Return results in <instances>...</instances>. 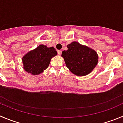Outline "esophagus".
Wrapping results in <instances>:
<instances>
[{
    "label": "esophagus",
    "instance_id": "obj_1",
    "mask_svg": "<svg viewBox=\"0 0 123 123\" xmlns=\"http://www.w3.org/2000/svg\"><path fill=\"white\" fill-rule=\"evenodd\" d=\"M57 53H58V54L60 55L62 54V51H61V50H58L57 51Z\"/></svg>",
    "mask_w": 123,
    "mask_h": 123
}]
</instances>
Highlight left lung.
<instances>
[{
  "instance_id": "8db88e82",
  "label": "left lung",
  "mask_w": 123,
  "mask_h": 123,
  "mask_svg": "<svg viewBox=\"0 0 123 123\" xmlns=\"http://www.w3.org/2000/svg\"><path fill=\"white\" fill-rule=\"evenodd\" d=\"M67 47L68 49L63 51L62 56L67 67L74 75H87L97 65L99 56L94 49L77 41H73Z\"/></svg>"
}]
</instances>
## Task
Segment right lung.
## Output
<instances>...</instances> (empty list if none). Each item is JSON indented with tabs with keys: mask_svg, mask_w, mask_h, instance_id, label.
I'll use <instances>...</instances> for the list:
<instances>
[{
	"mask_svg": "<svg viewBox=\"0 0 123 123\" xmlns=\"http://www.w3.org/2000/svg\"><path fill=\"white\" fill-rule=\"evenodd\" d=\"M56 55L57 52L54 47L40 44L23 56V68L32 75H39L48 67L51 58Z\"/></svg>",
	"mask_w": 123,
	"mask_h": 123,
	"instance_id": "obj_1",
	"label": "right lung"
}]
</instances>
